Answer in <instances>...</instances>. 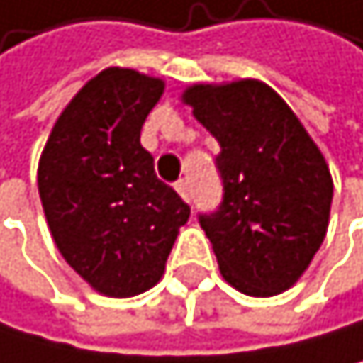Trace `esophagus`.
<instances>
[{
    "instance_id": "34e87169",
    "label": "esophagus",
    "mask_w": 363,
    "mask_h": 363,
    "mask_svg": "<svg viewBox=\"0 0 363 363\" xmlns=\"http://www.w3.org/2000/svg\"><path fill=\"white\" fill-rule=\"evenodd\" d=\"M176 191H178V194L183 196L185 201H191V189H189V183H187V180H178V183H176Z\"/></svg>"
}]
</instances>
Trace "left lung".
Wrapping results in <instances>:
<instances>
[{
    "instance_id": "1",
    "label": "left lung",
    "mask_w": 363,
    "mask_h": 363,
    "mask_svg": "<svg viewBox=\"0 0 363 363\" xmlns=\"http://www.w3.org/2000/svg\"><path fill=\"white\" fill-rule=\"evenodd\" d=\"M183 101L221 146V206L199 214L221 276L246 296L282 294L328 233L332 176L323 153L267 83L191 85Z\"/></svg>"
}]
</instances>
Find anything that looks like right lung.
Wrapping results in <instances>:
<instances>
[{"mask_svg": "<svg viewBox=\"0 0 363 363\" xmlns=\"http://www.w3.org/2000/svg\"><path fill=\"white\" fill-rule=\"evenodd\" d=\"M164 83L108 67L87 81L54 124L38 189L54 242L99 294L138 296L162 278L189 206L155 176L140 144Z\"/></svg>", "mask_w": 363, "mask_h": 363, "instance_id": "obj_1", "label": "right lung"}]
</instances>
